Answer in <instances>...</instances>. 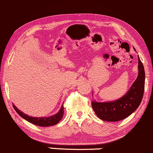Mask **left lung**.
<instances>
[{
	"label": "left lung",
	"mask_w": 153,
	"mask_h": 153,
	"mask_svg": "<svg viewBox=\"0 0 153 153\" xmlns=\"http://www.w3.org/2000/svg\"><path fill=\"white\" fill-rule=\"evenodd\" d=\"M139 74L136 81L121 98L108 102H92V106L97 117L105 121H118L124 119L139 107L145 90V69L138 56Z\"/></svg>",
	"instance_id": "left-lung-1"
}]
</instances>
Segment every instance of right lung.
Here are the masks:
<instances>
[{"label":"right lung","mask_w":153,"mask_h":153,"mask_svg":"<svg viewBox=\"0 0 153 153\" xmlns=\"http://www.w3.org/2000/svg\"><path fill=\"white\" fill-rule=\"evenodd\" d=\"M13 107L15 111H16L17 114L19 115L20 116H22L24 119L27 120L30 123H32L33 124L37 125V126H50L57 124L61 121V118H63V113H64V111H63V106L62 105L61 108L60 109L59 112L57 114L54 115V116L47 118H35L31 117V116H27V115L22 113L19 110L17 109V108L14 105H13Z\"/></svg>","instance_id":"right-lung-1"}]
</instances>
